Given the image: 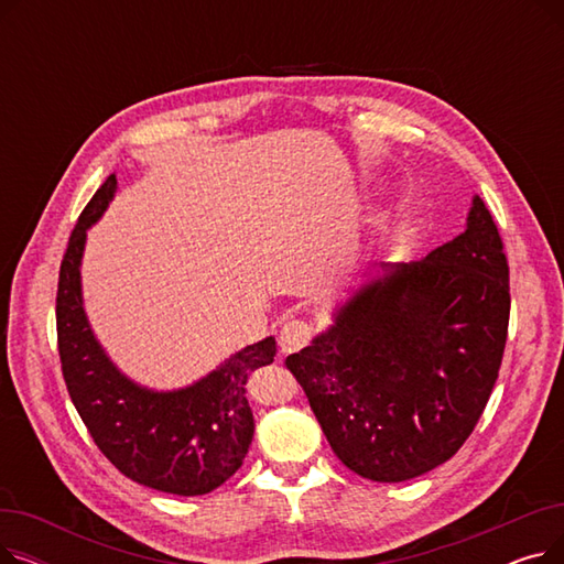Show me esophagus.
Returning <instances> with one entry per match:
<instances>
[{"instance_id": "esophagus-1", "label": "esophagus", "mask_w": 564, "mask_h": 564, "mask_svg": "<svg viewBox=\"0 0 564 564\" xmlns=\"http://www.w3.org/2000/svg\"><path fill=\"white\" fill-rule=\"evenodd\" d=\"M313 336V324L306 322V319H300V317H292L288 319L283 327H281V334H279V349L283 354H290V351H300L302 347L308 345Z\"/></svg>"}]
</instances>
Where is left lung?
<instances>
[{
  "instance_id": "left-lung-1",
  "label": "left lung",
  "mask_w": 564,
  "mask_h": 564,
  "mask_svg": "<svg viewBox=\"0 0 564 564\" xmlns=\"http://www.w3.org/2000/svg\"><path fill=\"white\" fill-rule=\"evenodd\" d=\"M332 317L285 366L336 457L375 482L448 462L482 416L508 340L510 270L482 198L455 240L381 262Z\"/></svg>"
}]
</instances>
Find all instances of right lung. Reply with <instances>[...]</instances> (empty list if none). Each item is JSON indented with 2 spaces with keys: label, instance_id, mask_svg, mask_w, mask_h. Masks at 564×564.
Listing matches in <instances>:
<instances>
[{
  "label": "right lung",
  "instance_id": "right-lung-1",
  "mask_svg": "<svg viewBox=\"0 0 564 564\" xmlns=\"http://www.w3.org/2000/svg\"><path fill=\"white\" fill-rule=\"evenodd\" d=\"M116 187L111 173L88 200L58 272L56 336L66 387L96 446L126 478L177 496L210 494L249 453L256 425L247 379L274 361L276 340L247 345L173 391L141 387L118 370L91 329L82 294L86 230L105 215Z\"/></svg>",
  "mask_w": 564,
  "mask_h": 564
}]
</instances>
